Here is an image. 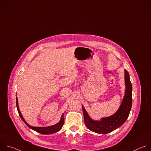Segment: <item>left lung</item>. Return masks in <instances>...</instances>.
<instances>
[{
    "instance_id": "left-lung-1",
    "label": "left lung",
    "mask_w": 151,
    "mask_h": 151,
    "mask_svg": "<svg viewBox=\"0 0 151 151\" xmlns=\"http://www.w3.org/2000/svg\"><path fill=\"white\" fill-rule=\"evenodd\" d=\"M125 95L121 104L116 112L110 116L103 118L100 121H94L90 117L82 105L84 122L89 130L98 134H107L116 130L126 121L132 105V85L127 70H125Z\"/></svg>"
}]
</instances>
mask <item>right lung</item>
<instances>
[{
	"label": "right lung",
	"instance_id": "add662e5",
	"mask_svg": "<svg viewBox=\"0 0 151 151\" xmlns=\"http://www.w3.org/2000/svg\"><path fill=\"white\" fill-rule=\"evenodd\" d=\"M16 104H17V110H18V112L19 114V115L20 116V118H21L24 122L28 126V127H29L30 128L32 129L33 130L36 131L37 133H39L40 134H51L54 133H56L58 131H60L61 129L62 128V127L64 124V114H62L60 121L56 124L51 125V126H48V127H33L30 125L27 122H26V121L24 120V118L23 117V115H21L20 111L19 109V107H18V99L17 97H16Z\"/></svg>",
	"mask_w": 151,
	"mask_h": 151
}]
</instances>
